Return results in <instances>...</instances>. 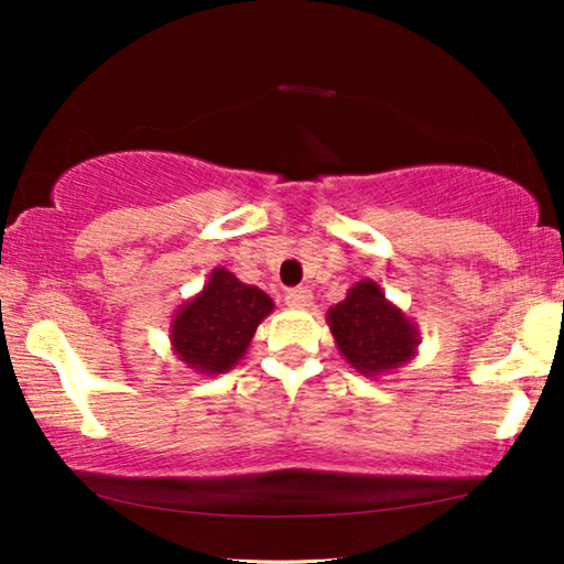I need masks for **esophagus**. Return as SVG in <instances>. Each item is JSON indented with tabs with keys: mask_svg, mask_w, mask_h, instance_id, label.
Here are the masks:
<instances>
[{
	"mask_svg": "<svg viewBox=\"0 0 564 564\" xmlns=\"http://www.w3.org/2000/svg\"><path fill=\"white\" fill-rule=\"evenodd\" d=\"M311 300H313V292L307 288L288 290V295H284V303H288L290 307H305V305H311Z\"/></svg>",
	"mask_w": 564,
	"mask_h": 564,
	"instance_id": "1",
	"label": "esophagus"
}]
</instances>
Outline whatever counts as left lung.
<instances>
[{
  "label": "left lung",
  "instance_id": "left-lung-1",
  "mask_svg": "<svg viewBox=\"0 0 564 564\" xmlns=\"http://www.w3.org/2000/svg\"><path fill=\"white\" fill-rule=\"evenodd\" d=\"M328 326L344 359L367 377L403 367L415 357L421 338L413 321L384 297L380 284L361 280L328 311Z\"/></svg>",
  "mask_w": 564,
  "mask_h": 564
}]
</instances>
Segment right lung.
<instances>
[{"instance_id": "1", "label": "right lung", "mask_w": 564, "mask_h": 564, "mask_svg": "<svg viewBox=\"0 0 564 564\" xmlns=\"http://www.w3.org/2000/svg\"><path fill=\"white\" fill-rule=\"evenodd\" d=\"M272 311L274 303L264 290L243 284L228 269H213L203 292L174 313V354L195 372H228L249 349L259 323Z\"/></svg>"}]
</instances>
